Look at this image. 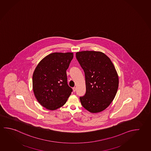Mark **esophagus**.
Wrapping results in <instances>:
<instances>
[{
	"label": "esophagus",
	"mask_w": 151,
	"mask_h": 151,
	"mask_svg": "<svg viewBox=\"0 0 151 151\" xmlns=\"http://www.w3.org/2000/svg\"><path fill=\"white\" fill-rule=\"evenodd\" d=\"M73 91H74V92H75V91H76V88L75 87H73Z\"/></svg>",
	"instance_id": "34e87169"
}]
</instances>
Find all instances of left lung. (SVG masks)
<instances>
[{
	"label": "left lung",
	"instance_id": "1",
	"mask_svg": "<svg viewBox=\"0 0 151 151\" xmlns=\"http://www.w3.org/2000/svg\"><path fill=\"white\" fill-rule=\"evenodd\" d=\"M76 57L85 76L86 93L79 98L82 106L92 113L103 111L114 100L118 88L119 78L114 64L100 51H80Z\"/></svg>",
	"mask_w": 151,
	"mask_h": 151
}]
</instances>
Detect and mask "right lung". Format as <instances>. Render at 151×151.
Masks as SVG:
<instances>
[{"label":"right lung","instance_id":"add662e5","mask_svg":"<svg viewBox=\"0 0 151 151\" xmlns=\"http://www.w3.org/2000/svg\"><path fill=\"white\" fill-rule=\"evenodd\" d=\"M73 58L72 52H54L42 59L32 77L33 90L41 106L55 110L64 106L73 91L67 84V69Z\"/></svg>","mask_w":151,"mask_h":151}]
</instances>
